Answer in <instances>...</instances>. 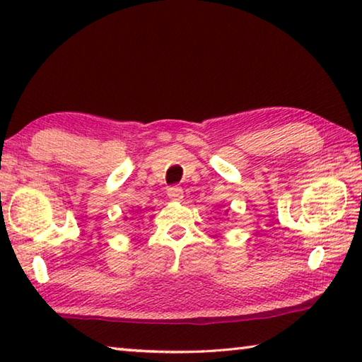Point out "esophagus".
Returning <instances> with one entry per match:
<instances>
[{
  "mask_svg": "<svg viewBox=\"0 0 362 362\" xmlns=\"http://www.w3.org/2000/svg\"><path fill=\"white\" fill-rule=\"evenodd\" d=\"M168 196L170 201H182L183 189L180 187H170V188H168Z\"/></svg>",
  "mask_w": 362,
  "mask_h": 362,
  "instance_id": "esophagus-1",
  "label": "esophagus"
}]
</instances>
